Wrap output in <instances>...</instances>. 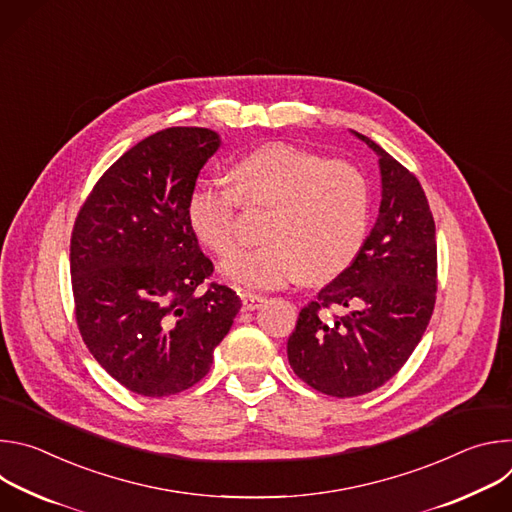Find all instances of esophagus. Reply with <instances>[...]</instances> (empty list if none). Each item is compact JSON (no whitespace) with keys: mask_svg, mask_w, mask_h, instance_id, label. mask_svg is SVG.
Wrapping results in <instances>:
<instances>
[{"mask_svg":"<svg viewBox=\"0 0 512 512\" xmlns=\"http://www.w3.org/2000/svg\"><path fill=\"white\" fill-rule=\"evenodd\" d=\"M241 302H243V310L251 312V310H257L265 302V298L257 296V294H251V291H243Z\"/></svg>","mask_w":512,"mask_h":512,"instance_id":"esophagus-1","label":"esophagus"}]
</instances>
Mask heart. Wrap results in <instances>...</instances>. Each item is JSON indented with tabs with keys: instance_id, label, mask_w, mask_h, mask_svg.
<instances>
[{
	"instance_id": "heart-1",
	"label": "heart",
	"mask_w": 512,
	"mask_h": 512,
	"mask_svg": "<svg viewBox=\"0 0 512 512\" xmlns=\"http://www.w3.org/2000/svg\"><path fill=\"white\" fill-rule=\"evenodd\" d=\"M233 188L200 184L186 204L196 239L218 257H231L241 243L239 202L273 206L265 245L225 263L227 279L277 289L308 275L324 281L342 273L360 253L369 227V192L346 162L289 143H269L231 168Z\"/></svg>"
}]
</instances>
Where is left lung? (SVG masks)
I'll use <instances>...</instances> for the list:
<instances>
[{
  "label": "left lung",
  "mask_w": 512,
  "mask_h": 512,
  "mask_svg": "<svg viewBox=\"0 0 512 512\" xmlns=\"http://www.w3.org/2000/svg\"><path fill=\"white\" fill-rule=\"evenodd\" d=\"M379 158L381 206L356 259L302 308L287 338L294 373L332 397L385 385L419 344L435 304V223L419 180L371 137L352 131ZM346 309L330 321L323 308Z\"/></svg>",
  "instance_id": "left-lung-1"
}]
</instances>
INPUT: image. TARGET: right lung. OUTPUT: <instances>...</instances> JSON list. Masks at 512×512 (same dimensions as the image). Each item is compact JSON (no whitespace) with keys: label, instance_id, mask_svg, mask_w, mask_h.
<instances>
[{"label":"right lung","instance_id":"right-lung-1","mask_svg":"<svg viewBox=\"0 0 512 512\" xmlns=\"http://www.w3.org/2000/svg\"><path fill=\"white\" fill-rule=\"evenodd\" d=\"M221 148L204 127L141 139L97 182L70 239L81 336L125 389L168 397L196 385L241 300L212 273L186 216L198 172Z\"/></svg>","mask_w":512,"mask_h":512}]
</instances>
